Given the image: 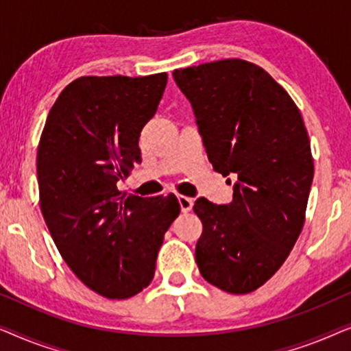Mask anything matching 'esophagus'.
Here are the masks:
<instances>
[{
  "mask_svg": "<svg viewBox=\"0 0 351 351\" xmlns=\"http://www.w3.org/2000/svg\"><path fill=\"white\" fill-rule=\"evenodd\" d=\"M179 204H180L182 213H190L191 208H193V198H189V196L180 195L179 196Z\"/></svg>",
  "mask_w": 351,
  "mask_h": 351,
  "instance_id": "1",
  "label": "esophagus"
}]
</instances>
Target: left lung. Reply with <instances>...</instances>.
Here are the masks:
<instances>
[{
	"label": "left lung",
	"instance_id": "left-lung-1",
	"mask_svg": "<svg viewBox=\"0 0 351 351\" xmlns=\"http://www.w3.org/2000/svg\"><path fill=\"white\" fill-rule=\"evenodd\" d=\"M172 76L214 171L237 177L230 204L196 199V263L210 285L247 294L280 270L304 228L315 171L308 132L286 89L251 62L215 60Z\"/></svg>",
	"mask_w": 351,
	"mask_h": 351
}]
</instances>
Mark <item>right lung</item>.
Instances as JSON below:
<instances>
[{
	"mask_svg": "<svg viewBox=\"0 0 351 351\" xmlns=\"http://www.w3.org/2000/svg\"><path fill=\"white\" fill-rule=\"evenodd\" d=\"M166 73L81 76L47 114L36 155L40 208L60 256L89 289L129 299L150 285L176 195H124L141 162L138 137L155 117Z\"/></svg>",
	"mask_w": 351,
	"mask_h": 351,
	"instance_id": "1",
	"label": "right lung"
}]
</instances>
